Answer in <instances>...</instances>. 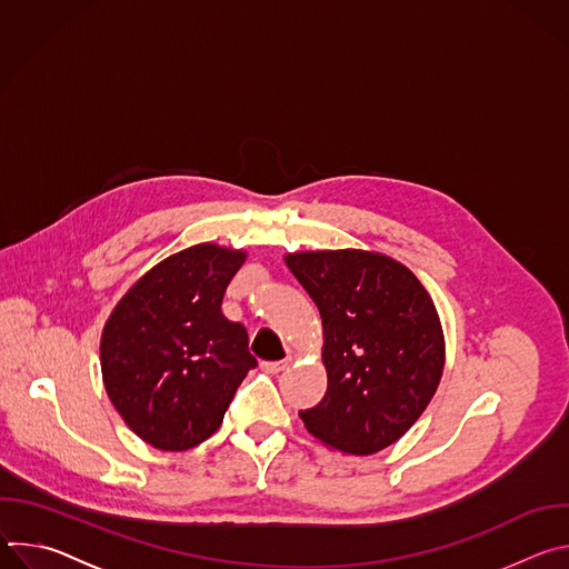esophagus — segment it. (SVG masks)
<instances>
[{
  "label": "esophagus",
  "instance_id": "obj_1",
  "mask_svg": "<svg viewBox=\"0 0 569 569\" xmlns=\"http://www.w3.org/2000/svg\"><path fill=\"white\" fill-rule=\"evenodd\" d=\"M288 365H290V358L279 360V362H263V369H266L268 373H281L283 369H288Z\"/></svg>",
  "mask_w": 569,
  "mask_h": 569
}]
</instances>
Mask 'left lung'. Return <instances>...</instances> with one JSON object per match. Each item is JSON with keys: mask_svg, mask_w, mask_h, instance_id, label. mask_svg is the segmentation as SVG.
<instances>
[{"mask_svg": "<svg viewBox=\"0 0 569 569\" xmlns=\"http://www.w3.org/2000/svg\"><path fill=\"white\" fill-rule=\"evenodd\" d=\"M283 261L319 310L329 378L319 405L299 417L323 446L376 455L419 421L441 382L435 301L410 268L380 252H290Z\"/></svg>", "mask_w": 569, "mask_h": 569, "instance_id": "obj_1", "label": "left lung"}]
</instances>
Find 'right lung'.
Masks as SVG:
<instances>
[{"mask_svg": "<svg viewBox=\"0 0 569 569\" xmlns=\"http://www.w3.org/2000/svg\"><path fill=\"white\" fill-rule=\"evenodd\" d=\"M248 252L200 242L152 266L110 312L101 333L106 391L126 426L157 450L209 439L257 367L248 331L220 306Z\"/></svg>", "mask_w": 569, "mask_h": 569, "instance_id": "obj_1", "label": "right lung"}]
</instances>
